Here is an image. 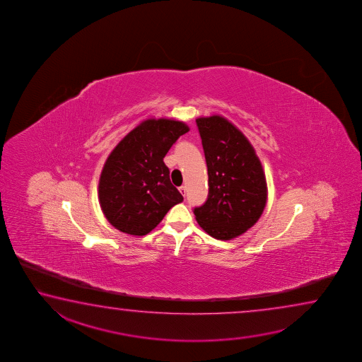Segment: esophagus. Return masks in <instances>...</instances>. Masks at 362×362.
Here are the masks:
<instances>
[{"mask_svg":"<svg viewBox=\"0 0 362 362\" xmlns=\"http://www.w3.org/2000/svg\"><path fill=\"white\" fill-rule=\"evenodd\" d=\"M178 190H180V192H181V195H182V197H186V191H187L186 186H181Z\"/></svg>","mask_w":362,"mask_h":362,"instance_id":"34e87169","label":"esophagus"}]
</instances>
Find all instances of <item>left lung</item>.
<instances>
[{"mask_svg":"<svg viewBox=\"0 0 362 362\" xmlns=\"http://www.w3.org/2000/svg\"><path fill=\"white\" fill-rule=\"evenodd\" d=\"M197 124L208 165L209 194L194 214L209 235L230 240L253 227L264 213V168L250 141L226 117H197Z\"/></svg>","mask_w":362,"mask_h":362,"instance_id":"8db88e82","label":"left lung"}]
</instances>
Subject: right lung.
<instances>
[{"label":"right lung","instance_id":"1","mask_svg":"<svg viewBox=\"0 0 362 362\" xmlns=\"http://www.w3.org/2000/svg\"><path fill=\"white\" fill-rule=\"evenodd\" d=\"M189 127L173 119H147L112 149L98 181L106 219L123 233L146 235L184 200L171 184L165 154Z\"/></svg>","mask_w":362,"mask_h":362}]
</instances>
